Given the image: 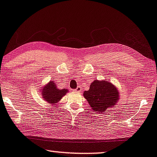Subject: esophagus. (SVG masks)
I'll list each match as a JSON object with an SVG mask.
<instances>
[{"instance_id": "1", "label": "esophagus", "mask_w": 157, "mask_h": 157, "mask_svg": "<svg viewBox=\"0 0 157 157\" xmlns=\"http://www.w3.org/2000/svg\"><path fill=\"white\" fill-rule=\"evenodd\" d=\"M75 93H80L81 92V87H77L76 89L74 90Z\"/></svg>"}]
</instances>
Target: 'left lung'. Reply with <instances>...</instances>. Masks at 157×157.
<instances>
[{"label": "left lung", "instance_id": "obj_1", "mask_svg": "<svg viewBox=\"0 0 157 157\" xmlns=\"http://www.w3.org/2000/svg\"><path fill=\"white\" fill-rule=\"evenodd\" d=\"M83 96L94 112L104 113L108 108H112L118 103L120 93L113 83L105 80H95L89 90L83 93Z\"/></svg>", "mask_w": 157, "mask_h": 157}]
</instances>
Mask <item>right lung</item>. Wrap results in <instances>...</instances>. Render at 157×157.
<instances>
[{"instance_id":"obj_1","label":"right lung","mask_w":157,"mask_h":157,"mask_svg":"<svg viewBox=\"0 0 157 157\" xmlns=\"http://www.w3.org/2000/svg\"><path fill=\"white\" fill-rule=\"evenodd\" d=\"M68 92V89H59L56 82L51 80L42 87L41 95L44 101H47L51 105H57L62 98H63Z\"/></svg>"}]
</instances>
